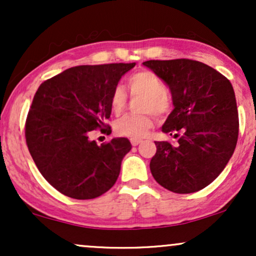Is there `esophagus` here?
Segmentation results:
<instances>
[{"instance_id":"34e87169","label":"esophagus","mask_w":256,"mask_h":256,"mask_svg":"<svg viewBox=\"0 0 256 256\" xmlns=\"http://www.w3.org/2000/svg\"><path fill=\"white\" fill-rule=\"evenodd\" d=\"M140 142H142V140H131V144L134 146H138V144H140Z\"/></svg>"}]
</instances>
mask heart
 <instances>
[{"label":"heart","instance_id":"obj_1","mask_svg":"<svg viewBox=\"0 0 256 256\" xmlns=\"http://www.w3.org/2000/svg\"><path fill=\"white\" fill-rule=\"evenodd\" d=\"M130 90L137 95L144 96L142 104L143 112H152L156 116H164L171 108V101L167 95V88L162 79L149 70H142L130 76L128 79ZM128 104V95L122 86H116L110 96V108L114 114L122 113ZM154 119L150 113L140 116H126L119 119L114 125L116 134L122 137H144L150 130Z\"/></svg>","mask_w":256,"mask_h":256}]
</instances>
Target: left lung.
I'll use <instances>...</instances> for the list:
<instances>
[{
  "label": "left lung",
  "mask_w": 256,
  "mask_h": 256,
  "mask_svg": "<svg viewBox=\"0 0 256 256\" xmlns=\"http://www.w3.org/2000/svg\"><path fill=\"white\" fill-rule=\"evenodd\" d=\"M162 79L174 108L162 132L179 137L178 144L155 142L152 177L177 194L198 192L228 165L238 138V112L228 78L208 64L189 58L143 62Z\"/></svg>",
  "instance_id": "1"
}]
</instances>
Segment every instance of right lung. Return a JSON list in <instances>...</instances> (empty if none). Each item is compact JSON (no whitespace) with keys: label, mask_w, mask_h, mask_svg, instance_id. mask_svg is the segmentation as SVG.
Instances as JSON below:
<instances>
[{"label":"right lung","mask_w":256,"mask_h":256,"mask_svg":"<svg viewBox=\"0 0 256 256\" xmlns=\"http://www.w3.org/2000/svg\"><path fill=\"white\" fill-rule=\"evenodd\" d=\"M134 64L71 67L38 88L26 118V144L46 180L64 195L95 198L116 184L130 140L98 146L89 134L108 126L112 92Z\"/></svg>","instance_id":"obj_1"}]
</instances>
